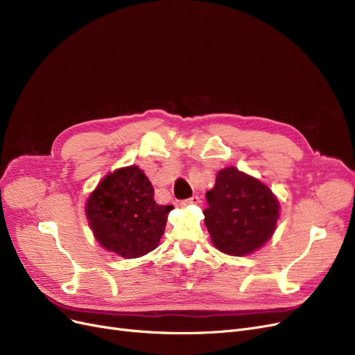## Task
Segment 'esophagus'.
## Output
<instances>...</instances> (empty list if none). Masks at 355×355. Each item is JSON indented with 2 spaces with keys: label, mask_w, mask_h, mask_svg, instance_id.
Returning <instances> with one entry per match:
<instances>
[{
  "label": "esophagus",
  "mask_w": 355,
  "mask_h": 355,
  "mask_svg": "<svg viewBox=\"0 0 355 355\" xmlns=\"http://www.w3.org/2000/svg\"><path fill=\"white\" fill-rule=\"evenodd\" d=\"M202 200H200V198L199 196H193V198H190V199H187V200H181L180 202V206L181 207H187V206H191V205H199Z\"/></svg>",
  "instance_id": "1"
}]
</instances>
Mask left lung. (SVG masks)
<instances>
[{"instance_id": "left-lung-1", "label": "left lung", "mask_w": 355, "mask_h": 355, "mask_svg": "<svg viewBox=\"0 0 355 355\" xmlns=\"http://www.w3.org/2000/svg\"><path fill=\"white\" fill-rule=\"evenodd\" d=\"M205 224L214 245L230 256H247L277 230L279 202L260 180L235 166L220 169L215 187L206 193Z\"/></svg>"}]
</instances>
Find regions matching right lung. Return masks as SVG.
Masks as SVG:
<instances>
[{"mask_svg":"<svg viewBox=\"0 0 355 355\" xmlns=\"http://www.w3.org/2000/svg\"><path fill=\"white\" fill-rule=\"evenodd\" d=\"M153 186L137 166L103 177L86 202V218L96 241L111 253L136 259L155 250L173 205H157Z\"/></svg>","mask_w":355,"mask_h":355,"instance_id":"1","label":"right lung"}]
</instances>
